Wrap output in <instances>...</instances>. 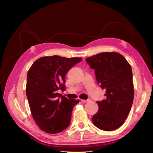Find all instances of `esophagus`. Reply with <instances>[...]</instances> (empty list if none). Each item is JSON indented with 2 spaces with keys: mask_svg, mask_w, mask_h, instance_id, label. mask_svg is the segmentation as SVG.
Listing matches in <instances>:
<instances>
[{
  "mask_svg": "<svg viewBox=\"0 0 153 153\" xmlns=\"http://www.w3.org/2000/svg\"><path fill=\"white\" fill-rule=\"evenodd\" d=\"M81 101H82V102L85 103V102H88V101H90V99H87V100H81Z\"/></svg>",
  "mask_w": 153,
  "mask_h": 153,
  "instance_id": "34e87169",
  "label": "esophagus"
}]
</instances>
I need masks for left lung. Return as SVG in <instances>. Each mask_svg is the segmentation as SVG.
Here are the masks:
<instances>
[{
	"mask_svg": "<svg viewBox=\"0 0 153 153\" xmlns=\"http://www.w3.org/2000/svg\"><path fill=\"white\" fill-rule=\"evenodd\" d=\"M94 70L96 81L105 89V99L96 101L98 112L92 123L103 131H112L123 124L131 110L134 96L131 66L122 55L103 52L85 59Z\"/></svg>",
	"mask_w": 153,
	"mask_h": 153,
	"instance_id": "1",
	"label": "left lung"
}]
</instances>
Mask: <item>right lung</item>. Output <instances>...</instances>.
<instances>
[{
	"instance_id": "obj_1",
	"label": "right lung",
	"mask_w": 153,
	"mask_h": 153,
	"mask_svg": "<svg viewBox=\"0 0 153 153\" xmlns=\"http://www.w3.org/2000/svg\"><path fill=\"white\" fill-rule=\"evenodd\" d=\"M82 60L58 55L44 57L36 60L29 69L27 97L32 117L43 131L59 133L70 124L73 108L79 100H69L57 92L64 91L67 73Z\"/></svg>"
}]
</instances>
